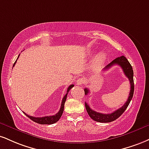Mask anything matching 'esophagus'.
I'll list each match as a JSON object with an SVG mask.
<instances>
[{
  "instance_id": "esophagus-1",
  "label": "esophagus",
  "mask_w": 149,
  "mask_h": 149,
  "mask_svg": "<svg viewBox=\"0 0 149 149\" xmlns=\"http://www.w3.org/2000/svg\"><path fill=\"white\" fill-rule=\"evenodd\" d=\"M84 82V79L83 78H79L78 80H76V85H82V84H83Z\"/></svg>"
}]
</instances>
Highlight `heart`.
<instances>
[{
	"instance_id": "1",
	"label": "heart",
	"mask_w": 149,
	"mask_h": 149,
	"mask_svg": "<svg viewBox=\"0 0 149 149\" xmlns=\"http://www.w3.org/2000/svg\"><path fill=\"white\" fill-rule=\"evenodd\" d=\"M105 58H106V55L105 53H100L97 55V57L95 58L94 62V66L95 67H99L100 66H101L103 64V62H105Z\"/></svg>"
}]
</instances>
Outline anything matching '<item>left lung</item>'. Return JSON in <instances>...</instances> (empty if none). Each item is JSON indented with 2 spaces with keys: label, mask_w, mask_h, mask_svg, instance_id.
<instances>
[{
  "label": "left lung",
  "mask_w": 149,
  "mask_h": 149,
  "mask_svg": "<svg viewBox=\"0 0 149 149\" xmlns=\"http://www.w3.org/2000/svg\"><path fill=\"white\" fill-rule=\"evenodd\" d=\"M119 65L121 67V69H123V73L126 75V76L128 78L129 81H130V93H129V96L126 103L122 107H120L119 109L114 111V112H112L110 114H103L100 113V112H97L96 111L92 110L90 108V107L89 106V105L85 102V107L86 110H87V113H88L89 116H90L94 121H98L100 123H108L111 122V121H113L114 120L119 117L122 114L124 111L126 110V108L128 107L129 103H130V101L132 100V96H133V93H134V80H133V70H132V67L131 64H130V62H128V60H127L126 57H124L123 55L121 57H116V59L111 62L110 64H107V65L104 68V70H107L110 69L111 67L115 65ZM89 91L87 88L85 89V94L87 95L89 94Z\"/></svg>",
  "instance_id": "obj_1"
}]
</instances>
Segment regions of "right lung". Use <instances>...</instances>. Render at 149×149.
<instances>
[{"label": "right lung", "instance_id": "add662e5", "mask_svg": "<svg viewBox=\"0 0 149 149\" xmlns=\"http://www.w3.org/2000/svg\"><path fill=\"white\" fill-rule=\"evenodd\" d=\"M19 57V56H18V57ZM16 62H17V60H16ZM16 62H14V65H13V67H14V66L15 65ZM73 86H74L73 85H71L69 86V87H68L67 91V94L64 95V98H62V103H61V107H60V110H59V112H57L56 114H55V115L43 116V117H35V116L28 115V114H26V113H25V112H23V113L26 114V115L28 116V118H30V119H31L32 121H35V122L37 123H39V124H48V125H50V124H53V123H56L57 121H59V119H60L61 116H62V113H63V112H64V103H65L66 100H67L68 92H69L70 89L72 88Z\"/></svg>", "mask_w": 149, "mask_h": 149}]
</instances>
